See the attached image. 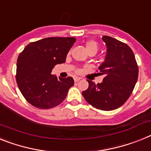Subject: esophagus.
<instances>
[{
    "label": "esophagus",
    "instance_id": "34e87169",
    "mask_svg": "<svg viewBox=\"0 0 151 151\" xmlns=\"http://www.w3.org/2000/svg\"><path fill=\"white\" fill-rule=\"evenodd\" d=\"M80 79H81V78H79V77H75L74 78L75 82H78V81L80 80Z\"/></svg>",
    "mask_w": 151,
    "mask_h": 151
}]
</instances>
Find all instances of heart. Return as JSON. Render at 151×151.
Listing matches in <instances>:
<instances>
[{
    "label": "heart",
    "instance_id": "heart-1",
    "mask_svg": "<svg viewBox=\"0 0 151 151\" xmlns=\"http://www.w3.org/2000/svg\"><path fill=\"white\" fill-rule=\"evenodd\" d=\"M86 49L88 52H94L96 53L99 50V45L95 40H89L86 42Z\"/></svg>",
    "mask_w": 151,
    "mask_h": 151
}]
</instances>
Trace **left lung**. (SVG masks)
Returning a JSON list of instances; mask_svg holds the SVG:
<instances>
[{"mask_svg":"<svg viewBox=\"0 0 151 151\" xmlns=\"http://www.w3.org/2000/svg\"><path fill=\"white\" fill-rule=\"evenodd\" d=\"M101 39L108 49L99 75L105 77L97 85L87 80L88 88L82 91V95L95 109L111 111L123 105L132 93L138 77V65L133 51L126 43L109 36Z\"/></svg>","mask_w":151,"mask_h":151,"instance_id":"1","label":"left lung"}]
</instances>
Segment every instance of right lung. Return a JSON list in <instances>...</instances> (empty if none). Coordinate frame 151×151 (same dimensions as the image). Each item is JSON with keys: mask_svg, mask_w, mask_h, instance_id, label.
<instances>
[{"mask_svg": "<svg viewBox=\"0 0 151 151\" xmlns=\"http://www.w3.org/2000/svg\"><path fill=\"white\" fill-rule=\"evenodd\" d=\"M75 42L74 37H48L30 42L20 52L16 81L30 105L49 109L64 101L74 80L72 77L58 78L51 72L56 64L65 63Z\"/></svg>", "mask_w": 151, "mask_h": 151, "instance_id": "obj_1", "label": "right lung"}]
</instances>
